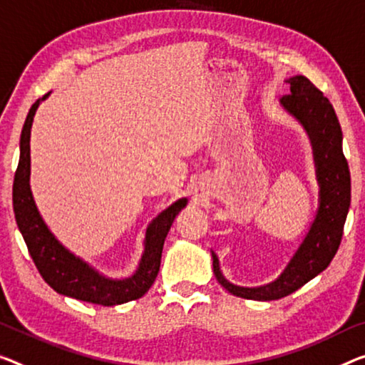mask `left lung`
Returning a JSON list of instances; mask_svg holds the SVG:
<instances>
[{
  "mask_svg": "<svg viewBox=\"0 0 365 365\" xmlns=\"http://www.w3.org/2000/svg\"><path fill=\"white\" fill-rule=\"evenodd\" d=\"M290 94L280 99L290 117L304 127L313 151L318 182V209L304 240L277 279L257 287L232 284L223 276L218 256L212 251L214 274L230 294L248 300H277L299 290L329 266L343 238L351 205V175L343 153V132L328 98L308 78L297 75L285 80Z\"/></svg>",
  "mask_w": 365,
  "mask_h": 365,
  "instance_id": "left-lung-1",
  "label": "left lung"
}]
</instances>
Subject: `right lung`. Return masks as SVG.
Listing matches in <instances>:
<instances>
[{"mask_svg":"<svg viewBox=\"0 0 365 365\" xmlns=\"http://www.w3.org/2000/svg\"><path fill=\"white\" fill-rule=\"evenodd\" d=\"M48 96L50 93L32 104L21 132L19 165L13 186V205L19 232L38 272L55 292L104 307L137 300L148 292L158 276L165 238L179 212L187 205V199L176 200L148 223L145 230L142 257L130 276L109 277L71 253L48 228L31 190V128L38 106Z\"/></svg>","mask_w":365,"mask_h":365,"instance_id":"obj_1","label":"right lung"}]
</instances>
